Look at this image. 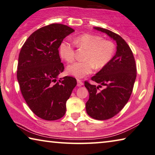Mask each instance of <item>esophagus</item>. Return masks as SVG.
I'll return each instance as SVG.
<instances>
[{
    "mask_svg": "<svg viewBox=\"0 0 155 155\" xmlns=\"http://www.w3.org/2000/svg\"><path fill=\"white\" fill-rule=\"evenodd\" d=\"M84 84V83L82 82V81L80 80H77V85L78 87H82V86Z\"/></svg>",
    "mask_w": 155,
    "mask_h": 155,
    "instance_id": "obj_1",
    "label": "esophagus"
}]
</instances>
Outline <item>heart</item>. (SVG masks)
Masks as SVG:
<instances>
[{"label": "heart", "instance_id": "heart-1", "mask_svg": "<svg viewBox=\"0 0 155 155\" xmlns=\"http://www.w3.org/2000/svg\"><path fill=\"white\" fill-rule=\"evenodd\" d=\"M78 47L87 50L84 62H76L67 68L68 74L82 78L92 73L96 68H101L110 63L115 54V44L110 40H104L98 35L85 34L74 40ZM60 54L67 62L74 60L75 49L70 43L63 42L60 46Z\"/></svg>", "mask_w": 155, "mask_h": 155}]
</instances>
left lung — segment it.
<instances>
[{"instance_id": "left-lung-1", "label": "left lung", "mask_w": 155, "mask_h": 155, "mask_svg": "<svg viewBox=\"0 0 155 155\" xmlns=\"http://www.w3.org/2000/svg\"><path fill=\"white\" fill-rule=\"evenodd\" d=\"M105 33L117 42V51L112 60L96 73L91 80L98 87L85 82L89 93L86 103L88 115L97 120L112 118L121 110L130 98L137 76L135 60L130 48L120 35L101 27H93ZM106 87L98 91L101 85Z\"/></svg>"}]
</instances>
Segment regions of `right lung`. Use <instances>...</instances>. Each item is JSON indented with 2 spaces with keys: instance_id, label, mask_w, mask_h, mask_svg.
<instances>
[{
  "instance_id": "1",
  "label": "right lung",
  "mask_w": 155,
  "mask_h": 155,
  "mask_svg": "<svg viewBox=\"0 0 155 155\" xmlns=\"http://www.w3.org/2000/svg\"><path fill=\"white\" fill-rule=\"evenodd\" d=\"M75 30L62 24H51L34 31L20 50L17 79L25 101L35 115L45 120L60 119L66 103L77 84L74 78L65 76L58 48Z\"/></svg>"
}]
</instances>
